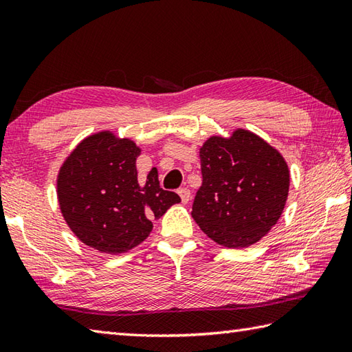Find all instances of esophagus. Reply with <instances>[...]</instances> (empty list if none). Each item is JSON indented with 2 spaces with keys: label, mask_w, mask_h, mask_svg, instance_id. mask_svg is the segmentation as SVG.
Wrapping results in <instances>:
<instances>
[{
  "label": "esophagus",
  "mask_w": 352,
  "mask_h": 352,
  "mask_svg": "<svg viewBox=\"0 0 352 352\" xmlns=\"http://www.w3.org/2000/svg\"><path fill=\"white\" fill-rule=\"evenodd\" d=\"M178 195L182 197L183 203H188L190 199V190L188 188H182V189H178Z\"/></svg>",
  "instance_id": "34e87169"
}]
</instances>
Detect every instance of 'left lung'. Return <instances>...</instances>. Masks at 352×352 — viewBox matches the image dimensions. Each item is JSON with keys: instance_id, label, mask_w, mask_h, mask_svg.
I'll return each instance as SVG.
<instances>
[{"instance_id": "obj_1", "label": "left lung", "mask_w": 352, "mask_h": 352, "mask_svg": "<svg viewBox=\"0 0 352 352\" xmlns=\"http://www.w3.org/2000/svg\"><path fill=\"white\" fill-rule=\"evenodd\" d=\"M203 184L192 217L206 235L229 249L249 247L278 223L290 172L276 149L256 134L236 129L210 137L199 149Z\"/></svg>"}]
</instances>
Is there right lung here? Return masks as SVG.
Returning <instances> with one entry per match:
<instances>
[{"instance_id": "obj_1", "label": "right lung", "mask_w": 352, "mask_h": 352, "mask_svg": "<svg viewBox=\"0 0 352 352\" xmlns=\"http://www.w3.org/2000/svg\"><path fill=\"white\" fill-rule=\"evenodd\" d=\"M140 149L129 139L103 131L82 140L58 175L62 215L82 243L102 253H125L139 245L172 204L182 199L158 183L157 169L137 178Z\"/></svg>"}]
</instances>
